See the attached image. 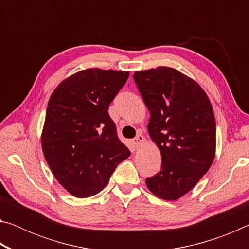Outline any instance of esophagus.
I'll list each match as a JSON object with an SVG mask.
<instances>
[{"mask_svg":"<svg viewBox=\"0 0 249 249\" xmlns=\"http://www.w3.org/2000/svg\"><path fill=\"white\" fill-rule=\"evenodd\" d=\"M144 142V136H142V134H138L136 137L134 138V140L132 141V142H133V146L135 147V148H137L138 146H141V144L142 142Z\"/></svg>","mask_w":249,"mask_h":249,"instance_id":"esophagus-1","label":"esophagus"}]
</instances>
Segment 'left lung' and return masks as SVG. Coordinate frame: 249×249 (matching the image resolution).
<instances>
[{
  "label": "left lung",
  "instance_id": "obj_1",
  "mask_svg": "<svg viewBox=\"0 0 249 249\" xmlns=\"http://www.w3.org/2000/svg\"><path fill=\"white\" fill-rule=\"evenodd\" d=\"M138 91L150 112L148 134L161 154V169L146 178L160 199L188 193L212 165L216 124L212 105L195 80L169 67L136 71Z\"/></svg>",
  "mask_w": 249,
  "mask_h": 249
}]
</instances>
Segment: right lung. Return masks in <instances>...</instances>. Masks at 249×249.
<instances>
[{
    "instance_id": "obj_1",
    "label": "right lung",
    "mask_w": 249,
    "mask_h": 249,
    "mask_svg": "<svg viewBox=\"0 0 249 249\" xmlns=\"http://www.w3.org/2000/svg\"><path fill=\"white\" fill-rule=\"evenodd\" d=\"M128 75V71L82 70L50 96L41 147L53 176L74 196L99 193L117 165L129 157L108 115V105Z\"/></svg>"
}]
</instances>
